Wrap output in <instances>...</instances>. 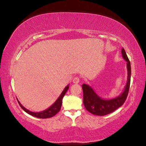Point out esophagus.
I'll use <instances>...</instances> for the list:
<instances>
[{
	"instance_id": "1",
	"label": "esophagus",
	"mask_w": 146,
	"mask_h": 146,
	"mask_svg": "<svg viewBox=\"0 0 146 146\" xmlns=\"http://www.w3.org/2000/svg\"><path fill=\"white\" fill-rule=\"evenodd\" d=\"M79 82H80V79H79V78L77 77V76H75V78H73V82L74 84H78Z\"/></svg>"
}]
</instances>
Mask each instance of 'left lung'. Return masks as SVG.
Here are the masks:
<instances>
[{
    "mask_svg": "<svg viewBox=\"0 0 146 146\" xmlns=\"http://www.w3.org/2000/svg\"><path fill=\"white\" fill-rule=\"evenodd\" d=\"M123 58L127 62V80L123 92L117 97L112 99H104L99 97L93 89L88 84H83V102L85 108L89 112L93 115L104 116L112 113L122 106L126 100L131 80V64L125 49H122Z\"/></svg>",
    "mask_w": 146,
    "mask_h": 146,
    "instance_id": "8db88e82",
    "label": "left lung"
}]
</instances>
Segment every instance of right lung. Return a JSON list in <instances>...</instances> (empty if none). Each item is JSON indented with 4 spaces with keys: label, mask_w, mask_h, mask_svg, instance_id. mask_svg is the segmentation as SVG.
<instances>
[{
    "label": "right lung",
    "mask_w": 146,
    "mask_h": 146,
    "mask_svg": "<svg viewBox=\"0 0 146 146\" xmlns=\"http://www.w3.org/2000/svg\"><path fill=\"white\" fill-rule=\"evenodd\" d=\"M68 89H69V85H68L65 88H64V90L60 94V95L59 96L58 99L55 101V102L54 103L52 106H51L49 108L47 109V110L43 111L32 112L31 111L27 110L26 108H24V106L21 104V102H19V100H17V101H18V102L20 106L21 107V108L23 109L24 111H26L27 113H28L29 115L33 116V117L38 118H51V117H53V116H55L56 113L60 110L62 103V98L64 97V96L65 95L66 92H67Z\"/></svg>",
    "instance_id": "1"
}]
</instances>
